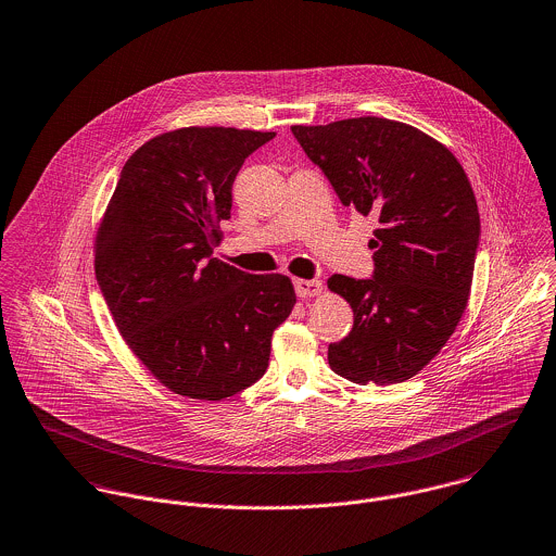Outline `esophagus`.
Here are the masks:
<instances>
[{
    "label": "esophagus",
    "mask_w": 556,
    "mask_h": 556,
    "mask_svg": "<svg viewBox=\"0 0 556 556\" xmlns=\"http://www.w3.org/2000/svg\"><path fill=\"white\" fill-rule=\"evenodd\" d=\"M320 291H323L320 280H304V278L295 280V293H298V298H302V300L317 298V295H320Z\"/></svg>",
    "instance_id": "obj_1"
}]
</instances>
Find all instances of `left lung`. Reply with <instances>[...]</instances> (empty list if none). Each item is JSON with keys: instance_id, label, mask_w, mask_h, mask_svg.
<instances>
[{"instance_id": "left-lung-1", "label": "left lung", "mask_w": 556, "mask_h": 556, "mask_svg": "<svg viewBox=\"0 0 556 556\" xmlns=\"http://www.w3.org/2000/svg\"><path fill=\"white\" fill-rule=\"evenodd\" d=\"M291 130L342 205L379 223L375 276L327 280L353 308V329L327 349L329 366L359 386L402 383L439 355L469 304L479 243L469 177L443 143L394 119Z\"/></svg>"}]
</instances>
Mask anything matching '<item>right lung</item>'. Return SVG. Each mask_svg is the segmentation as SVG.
<instances>
[{
	"mask_svg": "<svg viewBox=\"0 0 556 556\" xmlns=\"http://www.w3.org/2000/svg\"><path fill=\"white\" fill-rule=\"evenodd\" d=\"M276 132L188 126L126 160L93 243L96 280L122 338L179 396L223 400L256 383L295 306L282 274L212 256L243 160Z\"/></svg>",
	"mask_w": 556,
	"mask_h": 556,
	"instance_id": "obj_1",
	"label": "right lung"
}]
</instances>
